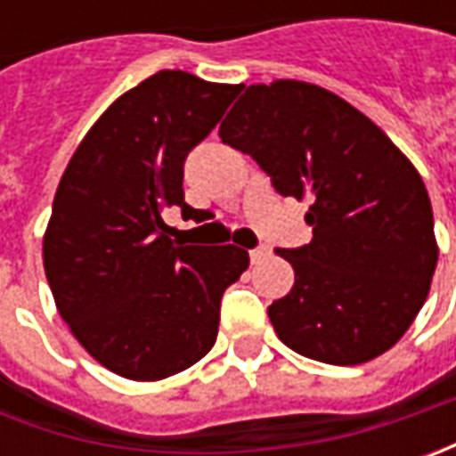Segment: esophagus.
Instances as JSON below:
<instances>
[{"label":"esophagus","instance_id":"1","mask_svg":"<svg viewBox=\"0 0 456 456\" xmlns=\"http://www.w3.org/2000/svg\"><path fill=\"white\" fill-rule=\"evenodd\" d=\"M248 256H251V261H254V264H258V261H264V258L269 256V248L258 246V248H254V251H248Z\"/></svg>","mask_w":456,"mask_h":456}]
</instances>
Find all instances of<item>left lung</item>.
Segmentation results:
<instances>
[{"mask_svg": "<svg viewBox=\"0 0 456 456\" xmlns=\"http://www.w3.org/2000/svg\"><path fill=\"white\" fill-rule=\"evenodd\" d=\"M284 198L309 200L312 240L276 251L294 287L269 306L305 358L360 365L383 355L429 297L439 246L419 169L345 98L305 80L256 83L220 124Z\"/></svg>", "mask_w": 456, "mask_h": 456, "instance_id": "1", "label": "left lung"}]
</instances>
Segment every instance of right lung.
Returning a JSON list of instances; mask_svg holds the SVG:
<instances>
[{
  "instance_id": "1",
  "label": "right lung",
  "mask_w": 456,
  "mask_h": 456,
  "mask_svg": "<svg viewBox=\"0 0 456 456\" xmlns=\"http://www.w3.org/2000/svg\"><path fill=\"white\" fill-rule=\"evenodd\" d=\"M240 86L159 70L98 116L62 172L43 236L55 306L103 368L129 380L183 373L216 345L220 297L248 251L183 246L167 208L184 202L183 165Z\"/></svg>"
}]
</instances>
